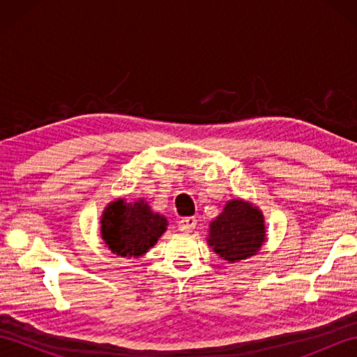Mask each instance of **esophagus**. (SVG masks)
<instances>
[{
	"mask_svg": "<svg viewBox=\"0 0 357 357\" xmlns=\"http://www.w3.org/2000/svg\"><path fill=\"white\" fill-rule=\"evenodd\" d=\"M196 224H198V221H196L195 216L183 218V219H181V221H179V230H183V231L188 233V231H192V230L195 229Z\"/></svg>",
	"mask_w": 357,
	"mask_h": 357,
	"instance_id": "1",
	"label": "esophagus"
}]
</instances>
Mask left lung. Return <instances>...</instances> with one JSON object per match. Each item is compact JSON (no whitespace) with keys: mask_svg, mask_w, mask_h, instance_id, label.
Returning <instances> with one entry per match:
<instances>
[{"mask_svg":"<svg viewBox=\"0 0 357 357\" xmlns=\"http://www.w3.org/2000/svg\"><path fill=\"white\" fill-rule=\"evenodd\" d=\"M207 241L219 257L231 264L255 256L265 242L262 211L242 199L229 201L210 222Z\"/></svg>","mask_w":357,"mask_h":357,"instance_id":"obj_1","label":"left lung"}]
</instances>
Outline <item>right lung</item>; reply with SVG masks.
<instances>
[{"mask_svg": "<svg viewBox=\"0 0 357 357\" xmlns=\"http://www.w3.org/2000/svg\"><path fill=\"white\" fill-rule=\"evenodd\" d=\"M167 230V219L151 211L139 199L110 202L101 216V234L112 253L124 257H139L153 247Z\"/></svg>", "mask_w": 357, "mask_h": 357, "instance_id": "1", "label": "right lung"}]
</instances>
